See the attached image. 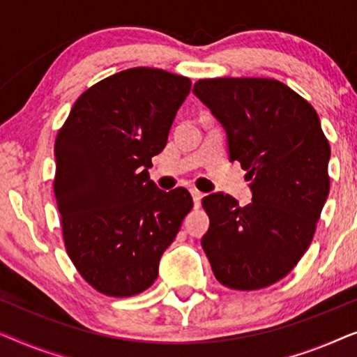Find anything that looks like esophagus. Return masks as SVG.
<instances>
[{
	"mask_svg": "<svg viewBox=\"0 0 357 357\" xmlns=\"http://www.w3.org/2000/svg\"><path fill=\"white\" fill-rule=\"evenodd\" d=\"M190 195H192L194 205H195V208H197L199 205H200V200H202V197H204V194L200 192V190H197V189H190Z\"/></svg>",
	"mask_w": 357,
	"mask_h": 357,
	"instance_id": "esophagus-1",
	"label": "esophagus"
}]
</instances>
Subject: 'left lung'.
<instances>
[{"label": "left lung", "mask_w": 357, "mask_h": 357, "mask_svg": "<svg viewBox=\"0 0 357 357\" xmlns=\"http://www.w3.org/2000/svg\"><path fill=\"white\" fill-rule=\"evenodd\" d=\"M192 92L227 129L229 160L252 189L244 207L222 192L202 199V249L223 286L267 288L312 243L330 190V144L312 105L277 79H200Z\"/></svg>", "instance_id": "1"}]
</instances>
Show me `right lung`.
<instances>
[{
	"label": "right lung",
	"mask_w": 357,
	"mask_h": 357,
	"mask_svg": "<svg viewBox=\"0 0 357 357\" xmlns=\"http://www.w3.org/2000/svg\"><path fill=\"white\" fill-rule=\"evenodd\" d=\"M189 90V77L130 68L85 90L59 129L53 190L64 248L98 293L150 288L192 208L184 188L165 192L149 174Z\"/></svg>",
	"instance_id": "1"
}]
</instances>
